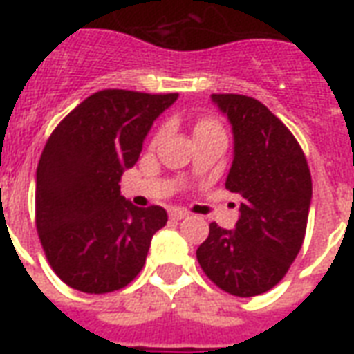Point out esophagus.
<instances>
[{"instance_id":"34e87169","label":"esophagus","mask_w":354,"mask_h":354,"mask_svg":"<svg viewBox=\"0 0 354 354\" xmlns=\"http://www.w3.org/2000/svg\"><path fill=\"white\" fill-rule=\"evenodd\" d=\"M187 212H185V210H182V208H172V210H170V218H172V220H184V218H187Z\"/></svg>"}]
</instances>
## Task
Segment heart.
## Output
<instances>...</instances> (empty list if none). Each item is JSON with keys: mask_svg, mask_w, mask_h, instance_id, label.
Segmentation results:
<instances>
[{"mask_svg": "<svg viewBox=\"0 0 354 354\" xmlns=\"http://www.w3.org/2000/svg\"><path fill=\"white\" fill-rule=\"evenodd\" d=\"M210 129H220V124L214 119H210V117H203L199 119L197 123H195V132H203V131H210Z\"/></svg>", "mask_w": 354, "mask_h": 354, "instance_id": "1", "label": "heart"}]
</instances>
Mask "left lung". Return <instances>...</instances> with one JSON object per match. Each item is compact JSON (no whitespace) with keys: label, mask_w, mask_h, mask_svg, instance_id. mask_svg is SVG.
Here are the masks:
<instances>
[{"label":"left lung","mask_w":354,"mask_h":354,"mask_svg":"<svg viewBox=\"0 0 354 354\" xmlns=\"http://www.w3.org/2000/svg\"><path fill=\"white\" fill-rule=\"evenodd\" d=\"M212 102L233 129L225 187L243 201L235 230L210 223L197 260L218 288L252 297L281 282L304 245L311 172L294 134L260 100L212 94Z\"/></svg>","instance_id":"obj_1"}]
</instances>
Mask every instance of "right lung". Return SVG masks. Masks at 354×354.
<instances>
[{"instance_id": "obj_1", "label": "right lung", "mask_w": 354, "mask_h": 354, "mask_svg": "<svg viewBox=\"0 0 354 354\" xmlns=\"http://www.w3.org/2000/svg\"><path fill=\"white\" fill-rule=\"evenodd\" d=\"M178 94L106 88L58 123L35 174V225L53 271L85 294L124 288L146 263L151 237L169 220L121 195L147 132Z\"/></svg>"}]
</instances>
